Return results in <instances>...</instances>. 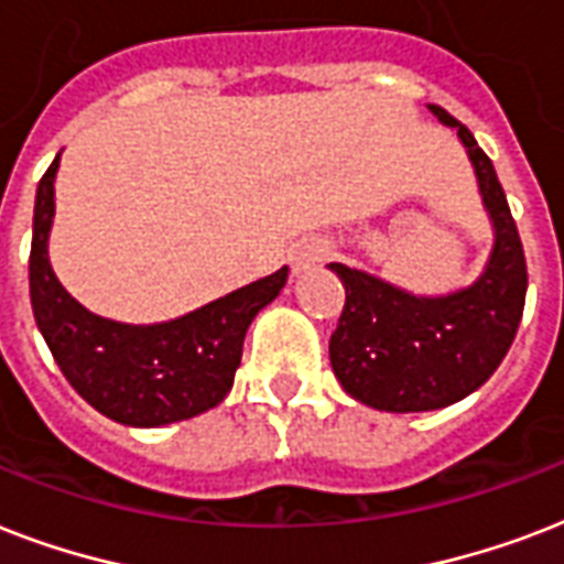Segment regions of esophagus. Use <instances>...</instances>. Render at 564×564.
<instances>
[{"label":"esophagus","mask_w":564,"mask_h":564,"mask_svg":"<svg viewBox=\"0 0 564 564\" xmlns=\"http://www.w3.org/2000/svg\"><path fill=\"white\" fill-rule=\"evenodd\" d=\"M325 257H327L325 242H318V239H307V242H301V246L292 248V254H290L292 272L295 274L310 272V269H316V265L322 263Z\"/></svg>","instance_id":"1"}]
</instances>
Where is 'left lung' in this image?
<instances>
[{
    "label": "left lung",
    "mask_w": 564,
    "mask_h": 564,
    "mask_svg": "<svg viewBox=\"0 0 564 564\" xmlns=\"http://www.w3.org/2000/svg\"><path fill=\"white\" fill-rule=\"evenodd\" d=\"M491 221V251L480 274L438 295L403 290L380 274L330 263L345 286V310L330 336V366L354 401L383 412L442 410L477 392L507 357L527 295L524 248L498 172L474 134L447 110Z\"/></svg>",
    "instance_id": "left-lung-1"
}]
</instances>
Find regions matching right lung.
Here are the masks:
<instances>
[{
	"label": "right lung",
	"instance_id": "right-lung-1",
	"mask_svg": "<svg viewBox=\"0 0 564 564\" xmlns=\"http://www.w3.org/2000/svg\"><path fill=\"white\" fill-rule=\"evenodd\" d=\"M57 154L37 184L29 286L34 322L73 389L126 427H166L225 401L242 360L248 325L286 286L283 265L184 316L128 325L96 316L64 290L48 263Z\"/></svg>",
	"mask_w": 564,
	"mask_h": 564
}]
</instances>
